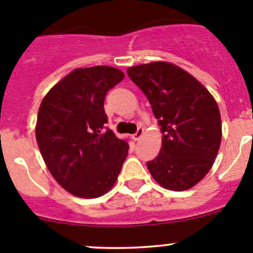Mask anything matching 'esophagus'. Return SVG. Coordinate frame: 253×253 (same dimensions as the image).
<instances>
[{
	"instance_id": "obj_1",
	"label": "esophagus",
	"mask_w": 253,
	"mask_h": 253,
	"mask_svg": "<svg viewBox=\"0 0 253 253\" xmlns=\"http://www.w3.org/2000/svg\"><path fill=\"white\" fill-rule=\"evenodd\" d=\"M143 133H144V128H143V127H138V129L136 131V133H134L132 137H133L134 141H138V139L143 136Z\"/></svg>"
}]
</instances>
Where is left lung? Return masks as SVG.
Returning a JSON list of instances; mask_svg holds the SVG:
<instances>
[{
  "instance_id": "obj_1",
  "label": "left lung",
  "mask_w": 253,
  "mask_h": 253,
  "mask_svg": "<svg viewBox=\"0 0 253 253\" xmlns=\"http://www.w3.org/2000/svg\"><path fill=\"white\" fill-rule=\"evenodd\" d=\"M127 75L147 96L162 127L163 147L147 163L165 188L185 191L213 165L221 141L216 101L195 77L169 62L129 67Z\"/></svg>"
}]
</instances>
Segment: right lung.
Instances as JSON below:
<instances>
[{
	"instance_id": "add662e5",
	"label": "right lung",
	"mask_w": 253,
	"mask_h": 253,
	"mask_svg": "<svg viewBox=\"0 0 253 253\" xmlns=\"http://www.w3.org/2000/svg\"><path fill=\"white\" fill-rule=\"evenodd\" d=\"M125 77L109 66L78 68L58 82L40 105L35 133L56 181L82 198L103 196L116 182L128 142L106 127L104 100Z\"/></svg>"
}]
</instances>
